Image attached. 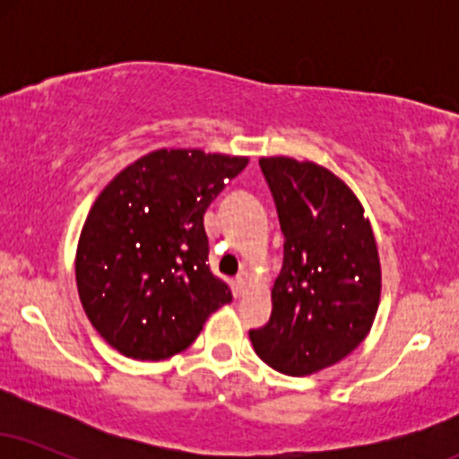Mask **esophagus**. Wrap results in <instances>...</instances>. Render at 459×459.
Here are the masks:
<instances>
[{
	"label": "esophagus",
	"mask_w": 459,
	"mask_h": 459,
	"mask_svg": "<svg viewBox=\"0 0 459 459\" xmlns=\"http://www.w3.org/2000/svg\"><path fill=\"white\" fill-rule=\"evenodd\" d=\"M247 282H250V273L247 272H239L237 273V278H235V291L239 293H246V289H247Z\"/></svg>",
	"instance_id": "esophagus-1"
}]
</instances>
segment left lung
Returning a JSON list of instances; mask_svg holds the SVG:
<instances>
[{"mask_svg": "<svg viewBox=\"0 0 459 459\" xmlns=\"http://www.w3.org/2000/svg\"><path fill=\"white\" fill-rule=\"evenodd\" d=\"M284 235L272 317L250 330L263 362L287 376L336 365L365 341L380 307L382 267L365 207L315 161L261 157Z\"/></svg>", "mask_w": 459, "mask_h": 459, "instance_id": "obj_1", "label": "left lung"}]
</instances>
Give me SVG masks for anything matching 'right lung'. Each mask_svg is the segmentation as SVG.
I'll return each instance as SVG.
<instances>
[{
  "label": "right lung",
  "instance_id": "add662e5",
  "mask_svg": "<svg viewBox=\"0 0 459 459\" xmlns=\"http://www.w3.org/2000/svg\"><path fill=\"white\" fill-rule=\"evenodd\" d=\"M246 166L239 155L157 149L94 200L77 244V291L94 330L123 356L166 360L230 302L207 265L203 215Z\"/></svg>",
  "mask_w": 459,
  "mask_h": 459
}]
</instances>
